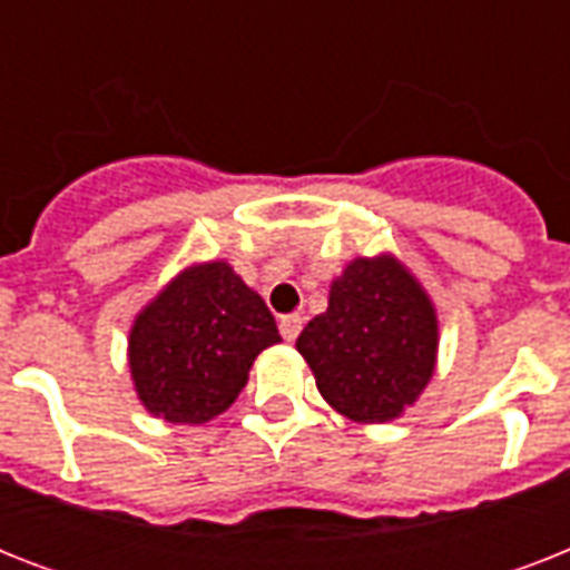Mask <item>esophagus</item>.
<instances>
[{
  "label": "esophagus",
  "instance_id": "esophagus-1",
  "mask_svg": "<svg viewBox=\"0 0 570 570\" xmlns=\"http://www.w3.org/2000/svg\"><path fill=\"white\" fill-rule=\"evenodd\" d=\"M298 334H302V316H295V313H289V316H281V337H284L286 343H293Z\"/></svg>",
  "mask_w": 570,
  "mask_h": 570
}]
</instances>
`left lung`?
Returning a JSON list of instances; mask_svg holds the SVG:
<instances>
[{
	"instance_id": "8db88e82",
	"label": "left lung",
	"mask_w": 570,
	"mask_h": 570,
	"mask_svg": "<svg viewBox=\"0 0 570 570\" xmlns=\"http://www.w3.org/2000/svg\"><path fill=\"white\" fill-rule=\"evenodd\" d=\"M438 346L432 295L390 250L352 259L331 281L328 311L295 340L322 399L355 423L405 414L438 370Z\"/></svg>"
}]
</instances>
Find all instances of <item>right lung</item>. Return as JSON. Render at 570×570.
Segmentation results:
<instances>
[{"label": "right lung", "instance_id": "right-lung-1", "mask_svg": "<svg viewBox=\"0 0 570 570\" xmlns=\"http://www.w3.org/2000/svg\"><path fill=\"white\" fill-rule=\"evenodd\" d=\"M281 343L266 302L227 259L180 268L129 325L138 402L168 423L200 425L236 402L263 348Z\"/></svg>", "mask_w": 570, "mask_h": 570}]
</instances>
